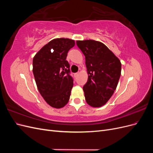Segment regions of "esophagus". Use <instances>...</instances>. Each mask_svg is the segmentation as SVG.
I'll use <instances>...</instances> for the list:
<instances>
[{
    "instance_id": "esophagus-1",
    "label": "esophagus",
    "mask_w": 153,
    "mask_h": 153,
    "mask_svg": "<svg viewBox=\"0 0 153 153\" xmlns=\"http://www.w3.org/2000/svg\"><path fill=\"white\" fill-rule=\"evenodd\" d=\"M78 75V73H76L74 74V76H75V77H76Z\"/></svg>"
}]
</instances>
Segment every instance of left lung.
<instances>
[{
    "instance_id": "obj_1",
    "label": "left lung",
    "mask_w": 153,
    "mask_h": 153,
    "mask_svg": "<svg viewBox=\"0 0 153 153\" xmlns=\"http://www.w3.org/2000/svg\"><path fill=\"white\" fill-rule=\"evenodd\" d=\"M76 45L85 57L88 80L83 87L85 101L92 107H100L116 89L121 73V61L100 41L78 40Z\"/></svg>"
}]
</instances>
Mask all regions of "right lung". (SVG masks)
Returning <instances> with one entry per match:
<instances>
[{"mask_svg": "<svg viewBox=\"0 0 153 153\" xmlns=\"http://www.w3.org/2000/svg\"><path fill=\"white\" fill-rule=\"evenodd\" d=\"M75 45L73 39H53L33 58L32 71L38 91L53 108H62L69 101L73 80L66 59L68 51Z\"/></svg>", "mask_w": 153, "mask_h": 153, "instance_id": "right-lung-1", "label": "right lung"}]
</instances>
